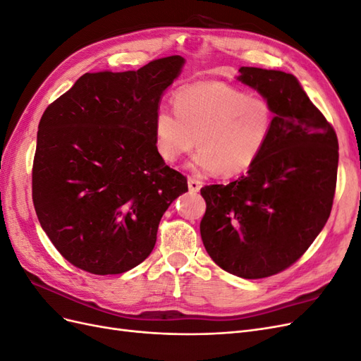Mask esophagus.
Here are the masks:
<instances>
[{"label": "esophagus", "mask_w": 361, "mask_h": 361, "mask_svg": "<svg viewBox=\"0 0 361 361\" xmlns=\"http://www.w3.org/2000/svg\"><path fill=\"white\" fill-rule=\"evenodd\" d=\"M188 188L191 192H199L202 188V182L195 178H188Z\"/></svg>", "instance_id": "1"}]
</instances>
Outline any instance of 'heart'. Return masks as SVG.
Masks as SVG:
<instances>
[{
  "label": "heart",
  "instance_id": "heart-1",
  "mask_svg": "<svg viewBox=\"0 0 361 361\" xmlns=\"http://www.w3.org/2000/svg\"><path fill=\"white\" fill-rule=\"evenodd\" d=\"M171 102L174 114L161 108L154 118L158 155L173 164L197 145L191 167L203 173L232 178L247 171L265 150L274 126L267 97L220 81L185 85Z\"/></svg>",
  "mask_w": 361,
  "mask_h": 361
}]
</instances>
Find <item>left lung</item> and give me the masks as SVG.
Returning <instances> with one entry per match:
<instances>
[{"instance_id": "obj_1", "label": "left lung", "mask_w": 361, "mask_h": 361, "mask_svg": "<svg viewBox=\"0 0 361 361\" xmlns=\"http://www.w3.org/2000/svg\"><path fill=\"white\" fill-rule=\"evenodd\" d=\"M236 80L267 97L274 126L245 176L200 190L206 200L200 235L218 267L264 279L297 262L329 220L338 145L292 73L241 68Z\"/></svg>"}]
</instances>
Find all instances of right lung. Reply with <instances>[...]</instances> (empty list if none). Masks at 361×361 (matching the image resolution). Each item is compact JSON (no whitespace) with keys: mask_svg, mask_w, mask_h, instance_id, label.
<instances>
[{"mask_svg":"<svg viewBox=\"0 0 361 361\" xmlns=\"http://www.w3.org/2000/svg\"><path fill=\"white\" fill-rule=\"evenodd\" d=\"M185 64L85 73L43 113L32 202L61 256L97 276L122 274L155 247L161 218L187 178L158 155L154 118Z\"/></svg>","mask_w":361,"mask_h":361,"instance_id":"obj_1","label":"right lung"}]
</instances>
